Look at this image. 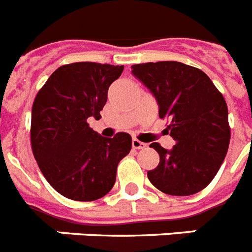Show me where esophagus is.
Wrapping results in <instances>:
<instances>
[{"label":"esophagus","mask_w":252,"mask_h":252,"mask_svg":"<svg viewBox=\"0 0 252 252\" xmlns=\"http://www.w3.org/2000/svg\"><path fill=\"white\" fill-rule=\"evenodd\" d=\"M131 144H132V148L134 149H143L147 147V144H145V143H143V141L138 140V139H135V138L132 139V143H131Z\"/></svg>","instance_id":"esophagus-1"}]
</instances>
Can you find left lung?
<instances>
[{
    "label": "left lung",
    "mask_w": 252,
    "mask_h": 252,
    "mask_svg": "<svg viewBox=\"0 0 252 252\" xmlns=\"http://www.w3.org/2000/svg\"><path fill=\"white\" fill-rule=\"evenodd\" d=\"M132 74L148 87L158 103L159 118H168L175 145L158 143V166L149 182L171 196H190L209 186L225 158L230 141L228 107L209 76L179 62L135 64Z\"/></svg>",
    "instance_id": "left-lung-1"
}]
</instances>
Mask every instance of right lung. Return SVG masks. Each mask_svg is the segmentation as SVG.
Here are the masks:
<instances>
[{"label":"right lung","mask_w":252,"mask_h":252,"mask_svg":"<svg viewBox=\"0 0 252 252\" xmlns=\"http://www.w3.org/2000/svg\"><path fill=\"white\" fill-rule=\"evenodd\" d=\"M124 65L80 62L49 77L32 107L31 144L49 184L74 201H95L116 183L117 166L131 151V136L104 138L87 124L101 117L108 89Z\"/></svg>","instance_id":"obj_1"}]
</instances>
